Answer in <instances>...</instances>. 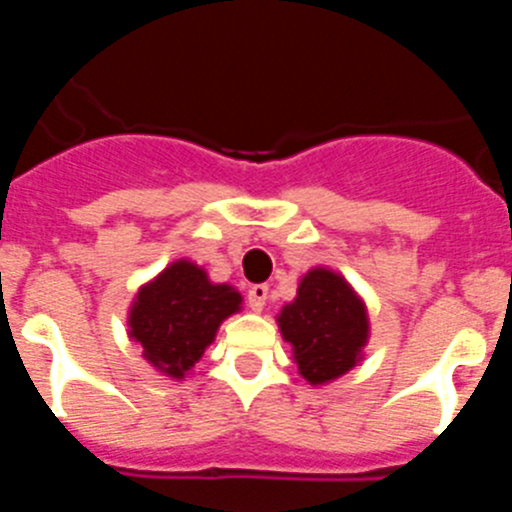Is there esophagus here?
Listing matches in <instances>:
<instances>
[{"mask_svg":"<svg viewBox=\"0 0 512 512\" xmlns=\"http://www.w3.org/2000/svg\"><path fill=\"white\" fill-rule=\"evenodd\" d=\"M266 297H269V287L266 284H251V289H248V305H251L253 312L264 310Z\"/></svg>","mask_w":512,"mask_h":512,"instance_id":"1","label":"esophagus"}]
</instances>
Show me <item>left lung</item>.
I'll list each match as a JSON object with an SVG mask.
<instances>
[{"label": "left lung", "mask_w": 512, "mask_h": 512, "mask_svg": "<svg viewBox=\"0 0 512 512\" xmlns=\"http://www.w3.org/2000/svg\"><path fill=\"white\" fill-rule=\"evenodd\" d=\"M277 323L310 384H328L351 372L369 341L364 300L341 274L323 266L300 279L297 297L282 307Z\"/></svg>", "instance_id": "obj_1"}]
</instances>
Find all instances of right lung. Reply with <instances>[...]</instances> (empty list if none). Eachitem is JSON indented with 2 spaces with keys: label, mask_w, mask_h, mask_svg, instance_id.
Here are the masks:
<instances>
[{
  "label": "right lung",
  "mask_w": 512,
  "mask_h": 512,
  "mask_svg": "<svg viewBox=\"0 0 512 512\" xmlns=\"http://www.w3.org/2000/svg\"><path fill=\"white\" fill-rule=\"evenodd\" d=\"M241 302L238 289L212 284L202 266L179 259L138 289L128 312L130 338L158 372L184 379Z\"/></svg>",
  "instance_id": "1"
}]
</instances>
